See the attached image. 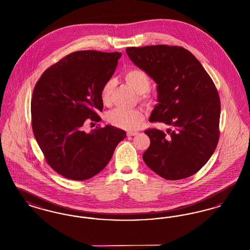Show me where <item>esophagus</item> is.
I'll return each mask as SVG.
<instances>
[{
  "mask_svg": "<svg viewBox=\"0 0 250 250\" xmlns=\"http://www.w3.org/2000/svg\"><path fill=\"white\" fill-rule=\"evenodd\" d=\"M138 134V132H132V131H129V132H127V136H136Z\"/></svg>",
  "mask_w": 250,
  "mask_h": 250,
  "instance_id": "esophagus-1",
  "label": "esophagus"
}]
</instances>
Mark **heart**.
Returning a JSON list of instances; mask_svg holds the SVG:
<instances>
[{
    "label": "heart",
    "mask_w": 250,
    "mask_h": 250,
    "mask_svg": "<svg viewBox=\"0 0 250 250\" xmlns=\"http://www.w3.org/2000/svg\"><path fill=\"white\" fill-rule=\"evenodd\" d=\"M125 81L138 93H146L151 85V80L148 74L139 68L130 69L125 73ZM113 89V80L109 79L101 88V99L107 103L110 99ZM106 121L108 124L126 130H134L140 127L143 121V113L137 109H125L116 107L106 114Z\"/></svg>",
    "instance_id": "1"
}]
</instances>
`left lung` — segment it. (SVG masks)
I'll list each match as a JSON object with an SVG mask.
<instances>
[{
  "label": "left lung",
  "mask_w": 250,
  "mask_h": 250,
  "mask_svg": "<svg viewBox=\"0 0 250 250\" xmlns=\"http://www.w3.org/2000/svg\"><path fill=\"white\" fill-rule=\"evenodd\" d=\"M126 53L157 84L158 103L149 121L172 126L168 135L155 128L144 131L151 143L143 160L167 180L188 178L207 163L218 143L220 99L214 83L182 47H131Z\"/></svg>",
  "instance_id": "1"
}]
</instances>
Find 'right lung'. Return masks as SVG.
I'll return each instance as SVG.
<instances>
[{
    "mask_svg": "<svg viewBox=\"0 0 250 250\" xmlns=\"http://www.w3.org/2000/svg\"><path fill=\"white\" fill-rule=\"evenodd\" d=\"M120 52L82 50L50 66L36 83L32 126L48 165L65 178H92L107 166L125 131L110 125L84 131L99 122L101 88L116 69ZM93 124V123H92Z\"/></svg>",
    "mask_w": 250,
    "mask_h": 250,
    "instance_id": "add662e5",
    "label": "right lung"
}]
</instances>
